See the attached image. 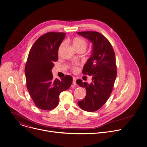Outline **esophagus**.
Returning a JSON list of instances; mask_svg holds the SVG:
<instances>
[{
	"label": "esophagus",
	"mask_w": 147,
	"mask_h": 147,
	"mask_svg": "<svg viewBox=\"0 0 147 147\" xmlns=\"http://www.w3.org/2000/svg\"><path fill=\"white\" fill-rule=\"evenodd\" d=\"M76 80L77 79L75 77H74L73 79V84L74 85H76Z\"/></svg>",
	"instance_id": "obj_1"
}]
</instances>
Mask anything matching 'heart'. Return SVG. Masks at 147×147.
I'll return each mask as SVG.
<instances>
[{
  "label": "heart",
  "mask_w": 147,
  "mask_h": 147,
  "mask_svg": "<svg viewBox=\"0 0 147 147\" xmlns=\"http://www.w3.org/2000/svg\"><path fill=\"white\" fill-rule=\"evenodd\" d=\"M64 43H62L59 48V50L61 49V48L64 46ZM72 44L73 46L74 47V48L77 51H83L84 52L88 46V43L87 41L82 37H80V36H76L74 37L73 39H72ZM79 69V66L78 65H74L72 66L71 67V69L73 70V71L74 72H77L78 70Z\"/></svg>",
  "instance_id": "heart-1"
}]
</instances>
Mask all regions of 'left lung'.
<instances>
[{"mask_svg":"<svg viewBox=\"0 0 147 147\" xmlns=\"http://www.w3.org/2000/svg\"><path fill=\"white\" fill-rule=\"evenodd\" d=\"M78 34L88 39L93 44V52L83 67L82 73L92 76L90 84L81 80L76 82L85 88V98L78 102V106L87 112L99 109L109 98L117 76L115 53L110 42L96 31H82Z\"/></svg>","mask_w":147,"mask_h":147,"instance_id":"8db88e82","label":"left lung"}]
</instances>
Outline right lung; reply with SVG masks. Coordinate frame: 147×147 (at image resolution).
Wrapping results in <instances>:
<instances>
[{
	"mask_svg": "<svg viewBox=\"0 0 147 147\" xmlns=\"http://www.w3.org/2000/svg\"><path fill=\"white\" fill-rule=\"evenodd\" d=\"M64 32H49L39 36L31 47L25 67L27 88L35 106L50 111L59 104L60 94L71 86L73 78L66 75L53 79L51 70L58 60L59 48Z\"/></svg>",
	"mask_w": 147,
	"mask_h": 147,
	"instance_id": "add662e5",
	"label": "right lung"
}]
</instances>
